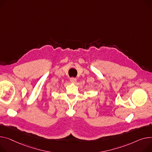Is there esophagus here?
<instances>
[{
	"label": "esophagus",
	"mask_w": 152,
	"mask_h": 152,
	"mask_svg": "<svg viewBox=\"0 0 152 152\" xmlns=\"http://www.w3.org/2000/svg\"><path fill=\"white\" fill-rule=\"evenodd\" d=\"M70 81L72 83H75L76 82V78L75 77H71L70 78Z\"/></svg>",
	"instance_id": "1"
}]
</instances>
